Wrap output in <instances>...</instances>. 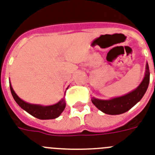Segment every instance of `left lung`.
<instances>
[{
  "label": "left lung",
  "instance_id": "8db88e82",
  "mask_svg": "<svg viewBox=\"0 0 155 155\" xmlns=\"http://www.w3.org/2000/svg\"><path fill=\"white\" fill-rule=\"evenodd\" d=\"M144 77L140 85L134 91L123 96L112 97L110 99H99L93 97L91 101L98 109L107 115H120L126 112L142 99L146 93L150 82V71L148 63H146Z\"/></svg>",
  "mask_w": 155,
  "mask_h": 155
}]
</instances>
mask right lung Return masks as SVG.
I'll return each mask as SVG.
<instances>
[{"mask_svg": "<svg viewBox=\"0 0 155 155\" xmlns=\"http://www.w3.org/2000/svg\"><path fill=\"white\" fill-rule=\"evenodd\" d=\"M9 83H10L11 92H12L13 98L15 99L16 103L18 104L22 109L25 110L26 112L30 114L31 115L34 116L35 118H37L39 119H54V118H56L60 116V115L64 111L65 105H66L64 97L61 98L58 103L52 104V105H42V104H35L28 103V102L21 99L16 94V93L13 90L10 81H9ZM64 94H65V93H64Z\"/></svg>", "mask_w": 155, "mask_h": 155, "instance_id": "1", "label": "right lung"}]
</instances>
